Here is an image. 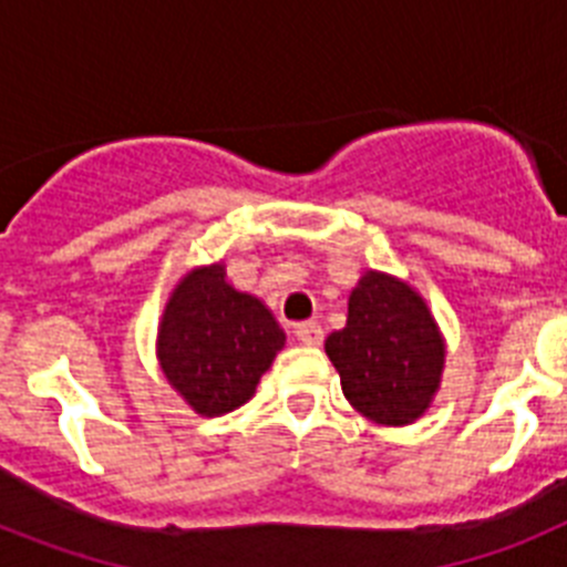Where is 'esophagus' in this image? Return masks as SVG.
I'll use <instances>...</instances> for the list:
<instances>
[{"instance_id":"obj_1","label":"esophagus","mask_w":567,"mask_h":567,"mask_svg":"<svg viewBox=\"0 0 567 567\" xmlns=\"http://www.w3.org/2000/svg\"><path fill=\"white\" fill-rule=\"evenodd\" d=\"M295 334H298V340L303 346H320V343H323V329H320V323H315V320L298 323V327H295Z\"/></svg>"}]
</instances>
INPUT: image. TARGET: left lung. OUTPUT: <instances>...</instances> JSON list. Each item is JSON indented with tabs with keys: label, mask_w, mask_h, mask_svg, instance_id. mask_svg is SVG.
I'll return each mask as SVG.
<instances>
[{
	"label": "left lung",
	"mask_w": 567,
	"mask_h": 567,
	"mask_svg": "<svg viewBox=\"0 0 567 567\" xmlns=\"http://www.w3.org/2000/svg\"><path fill=\"white\" fill-rule=\"evenodd\" d=\"M346 400L363 417L409 425L440 389L445 343L425 300L385 272H365L349 295L346 327L327 338Z\"/></svg>",
	"instance_id": "obj_1"
}]
</instances>
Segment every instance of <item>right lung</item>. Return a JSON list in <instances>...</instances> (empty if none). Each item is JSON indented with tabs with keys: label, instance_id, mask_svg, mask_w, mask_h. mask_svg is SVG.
<instances>
[{
	"label": "right lung",
	"instance_id": "add662e5",
	"mask_svg": "<svg viewBox=\"0 0 567 567\" xmlns=\"http://www.w3.org/2000/svg\"><path fill=\"white\" fill-rule=\"evenodd\" d=\"M284 340L272 312L255 295L229 287L224 264H213L184 275L169 295L158 363L193 412L218 417L252 398Z\"/></svg>",
	"mask_w": 567,
	"mask_h": 567
}]
</instances>
